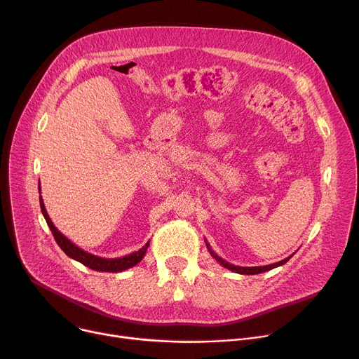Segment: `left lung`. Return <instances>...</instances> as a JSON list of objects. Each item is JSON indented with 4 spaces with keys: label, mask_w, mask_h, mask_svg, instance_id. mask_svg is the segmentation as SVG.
<instances>
[{
    "label": "left lung",
    "mask_w": 359,
    "mask_h": 359,
    "mask_svg": "<svg viewBox=\"0 0 359 359\" xmlns=\"http://www.w3.org/2000/svg\"><path fill=\"white\" fill-rule=\"evenodd\" d=\"M206 248H208V251L210 252L212 258L217 259L222 267H225V269H228V270H231V271H233V273H238V274H251V276H252V274L264 273V271H269V270H273V269H276V267H280V266L285 264V262H287V261L292 258V255H290V257L284 258V259H281V261H278V262H274V264L262 266V267H240V266H233V264H231V262H228V261H225L224 258H221L217 252H215V251L210 248V245L208 244V241H206Z\"/></svg>",
    "instance_id": "left-lung-1"
}]
</instances>
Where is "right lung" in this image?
Wrapping results in <instances>:
<instances>
[{"label":"right lung","instance_id":"add662e5","mask_svg":"<svg viewBox=\"0 0 359 359\" xmlns=\"http://www.w3.org/2000/svg\"><path fill=\"white\" fill-rule=\"evenodd\" d=\"M40 208H41L43 217H44L47 225H49V228H50V231H52V233L55 236V240H56L57 245L62 248V251L67 257L79 261L81 264L92 269L95 271L119 273V271H124L127 269H131L135 264H138V262L142 259V257L146 255V251H147V248L150 245V243H147L141 250H138L135 252H131V254H128L126 257H119V258H102V257H98V255H93L90 252L83 251L78 245H75L70 240H67V238L53 225L52 219L49 218V213H47V210H46V206H44L41 195H40Z\"/></svg>","mask_w":359,"mask_h":359}]
</instances>
